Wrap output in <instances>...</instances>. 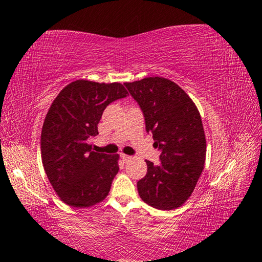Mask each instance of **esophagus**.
<instances>
[{
  "label": "esophagus",
  "mask_w": 262,
  "mask_h": 262,
  "mask_svg": "<svg viewBox=\"0 0 262 262\" xmlns=\"http://www.w3.org/2000/svg\"><path fill=\"white\" fill-rule=\"evenodd\" d=\"M121 159L124 162H128V161L132 160V157H129V155H127V154H121Z\"/></svg>",
  "instance_id": "34e87169"
}]
</instances>
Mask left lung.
<instances>
[{
    "mask_svg": "<svg viewBox=\"0 0 262 262\" xmlns=\"http://www.w3.org/2000/svg\"><path fill=\"white\" fill-rule=\"evenodd\" d=\"M140 104L146 130L161 148L159 165L146 161L147 173L137 182L143 202L171 210L185 204L204 170L206 137L196 104L182 89L164 77L126 82Z\"/></svg>",
    "mask_w": 262,
    "mask_h": 262,
    "instance_id": "1",
    "label": "left lung"
}]
</instances>
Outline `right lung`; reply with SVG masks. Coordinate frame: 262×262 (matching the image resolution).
Masks as SVG:
<instances>
[{
    "instance_id": "1",
    "label": "right lung",
    "mask_w": 262,
    "mask_h": 262,
    "mask_svg": "<svg viewBox=\"0 0 262 262\" xmlns=\"http://www.w3.org/2000/svg\"><path fill=\"white\" fill-rule=\"evenodd\" d=\"M128 96L118 82L76 80L55 98L45 117L40 138L41 161L59 199L72 207L88 208L108 196L119 171V154L91 151L103 110Z\"/></svg>"
}]
</instances>
